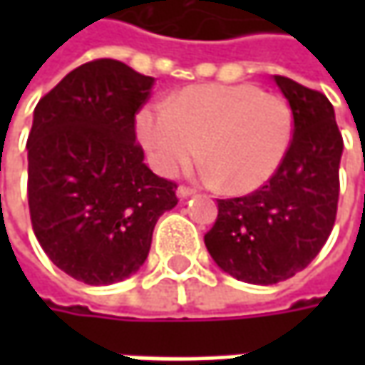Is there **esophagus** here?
<instances>
[{
  "mask_svg": "<svg viewBox=\"0 0 365 365\" xmlns=\"http://www.w3.org/2000/svg\"><path fill=\"white\" fill-rule=\"evenodd\" d=\"M197 190L190 189V187H185V185H180L178 189H176V195H178V199H189V197H192Z\"/></svg>",
  "mask_w": 365,
  "mask_h": 365,
  "instance_id": "34e87169",
  "label": "esophagus"
}]
</instances>
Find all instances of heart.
<instances>
[{"mask_svg": "<svg viewBox=\"0 0 365 365\" xmlns=\"http://www.w3.org/2000/svg\"><path fill=\"white\" fill-rule=\"evenodd\" d=\"M138 138L160 175L175 176L197 156L205 175L230 192H250L272 178L294 135V113L282 95L256 85H199L135 118Z\"/></svg>", "mask_w": 365, "mask_h": 365, "instance_id": "b5f03b06", "label": "heart"}]
</instances>
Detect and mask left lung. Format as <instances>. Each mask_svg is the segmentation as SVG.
<instances>
[{
  "instance_id": "left-lung-1",
  "label": "left lung",
  "mask_w": 365,
  "mask_h": 365,
  "mask_svg": "<svg viewBox=\"0 0 365 365\" xmlns=\"http://www.w3.org/2000/svg\"><path fill=\"white\" fill-rule=\"evenodd\" d=\"M294 113L287 160L258 190L217 199L205 245L219 268L250 284H276L307 268L329 237L339 201L344 138L323 93L274 75Z\"/></svg>"
}]
</instances>
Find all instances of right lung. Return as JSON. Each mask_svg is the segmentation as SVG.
<instances>
[{"instance_id": "right-lung-1", "label": "right lung", "mask_w": 365, "mask_h": 365, "mask_svg": "<svg viewBox=\"0 0 365 365\" xmlns=\"http://www.w3.org/2000/svg\"><path fill=\"white\" fill-rule=\"evenodd\" d=\"M154 78L113 58L77 66L34 109L28 205L36 240L63 272L113 284L146 262L176 182L144 164L135 113Z\"/></svg>"}]
</instances>
